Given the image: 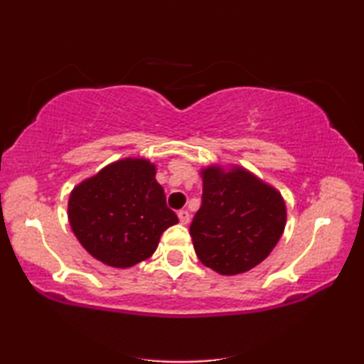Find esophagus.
Wrapping results in <instances>:
<instances>
[{"instance_id": "obj_1", "label": "esophagus", "mask_w": 364, "mask_h": 364, "mask_svg": "<svg viewBox=\"0 0 364 364\" xmlns=\"http://www.w3.org/2000/svg\"><path fill=\"white\" fill-rule=\"evenodd\" d=\"M177 216H178V221H181L182 225H188V221H190V213H188L187 210H178Z\"/></svg>"}]
</instances>
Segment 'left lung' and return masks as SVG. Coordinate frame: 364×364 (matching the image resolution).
<instances>
[{
  "mask_svg": "<svg viewBox=\"0 0 364 364\" xmlns=\"http://www.w3.org/2000/svg\"><path fill=\"white\" fill-rule=\"evenodd\" d=\"M201 206L190 225L195 254L220 275H239L264 262L282 237V193L244 167L201 169Z\"/></svg>",
  "mask_w": 364,
  "mask_h": 364,
  "instance_id": "left-lung-1",
  "label": "left lung"
}]
</instances>
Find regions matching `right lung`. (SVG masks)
Instances as JSON below:
<instances>
[{
    "label": "right lung",
    "mask_w": 364,
    "mask_h": 364,
    "mask_svg": "<svg viewBox=\"0 0 364 364\" xmlns=\"http://www.w3.org/2000/svg\"><path fill=\"white\" fill-rule=\"evenodd\" d=\"M73 232L94 259L128 268L149 259L161 234L178 223L166 205L156 166L143 158L115 161L73 188Z\"/></svg>",
    "instance_id": "obj_1"
}]
</instances>
